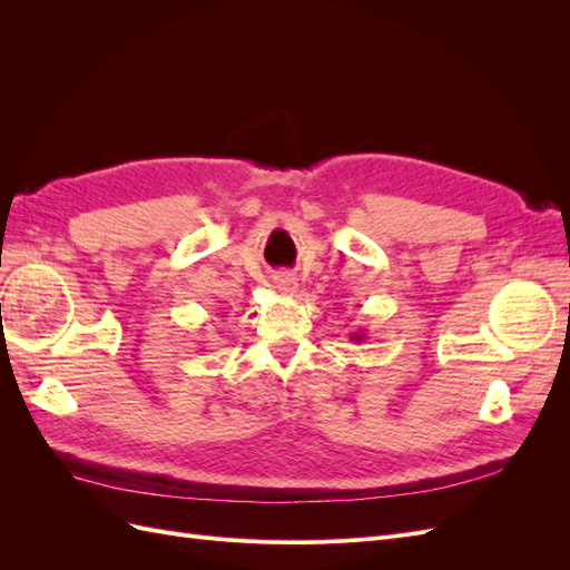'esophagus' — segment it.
I'll list each match as a JSON object with an SVG mask.
<instances>
[{"instance_id":"esophagus-1","label":"esophagus","mask_w":570,"mask_h":570,"mask_svg":"<svg viewBox=\"0 0 570 570\" xmlns=\"http://www.w3.org/2000/svg\"><path fill=\"white\" fill-rule=\"evenodd\" d=\"M275 285H278V289L285 292V295H292V292L297 289V278H295V275H289V273H283V275H278V278H275Z\"/></svg>"}]
</instances>
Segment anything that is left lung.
Segmentation results:
<instances>
[{
  "label": "left lung",
  "instance_id": "1",
  "mask_svg": "<svg viewBox=\"0 0 570 570\" xmlns=\"http://www.w3.org/2000/svg\"><path fill=\"white\" fill-rule=\"evenodd\" d=\"M352 340H354V342H364V340H366V333H354Z\"/></svg>",
  "mask_w": 570,
  "mask_h": 570
}]
</instances>
